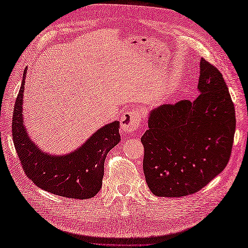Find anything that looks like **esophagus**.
<instances>
[{"mask_svg": "<svg viewBox=\"0 0 248 248\" xmlns=\"http://www.w3.org/2000/svg\"><path fill=\"white\" fill-rule=\"evenodd\" d=\"M143 109L133 108L124 112L120 120L121 130L125 133H132L138 130L140 125V121L143 119Z\"/></svg>", "mask_w": 248, "mask_h": 248, "instance_id": "esophagus-1", "label": "esophagus"}]
</instances>
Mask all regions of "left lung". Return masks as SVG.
I'll return each instance as SVG.
<instances>
[{"label": "left lung", "instance_id": "obj_1", "mask_svg": "<svg viewBox=\"0 0 248 248\" xmlns=\"http://www.w3.org/2000/svg\"><path fill=\"white\" fill-rule=\"evenodd\" d=\"M198 97L152 110L141 136L143 170L160 197L200 191L227 166L235 132V110L223 75L203 57Z\"/></svg>", "mask_w": 248, "mask_h": 248}]
</instances>
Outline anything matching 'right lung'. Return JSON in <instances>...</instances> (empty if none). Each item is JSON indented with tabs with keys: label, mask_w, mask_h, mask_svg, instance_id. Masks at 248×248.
Masks as SVG:
<instances>
[{
	"label": "right lung",
	"mask_w": 248,
	"mask_h": 248,
	"mask_svg": "<svg viewBox=\"0 0 248 248\" xmlns=\"http://www.w3.org/2000/svg\"><path fill=\"white\" fill-rule=\"evenodd\" d=\"M25 73L26 69L15 102L12 124L14 145L25 175L37 186L52 194L75 199L93 197L102 186L105 157L121 140L119 121L104 125L70 155L45 154L30 140L23 125Z\"/></svg>",
	"instance_id": "1"
}]
</instances>
